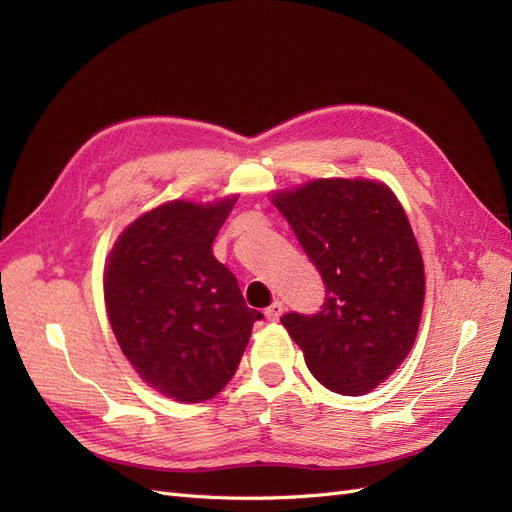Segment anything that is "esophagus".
Wrapping results in <instances>:
<instances>
[{
    "mask_svg": "<svg viewBox=\"0 0 512 512\" xmlns=\"http://www.w3.org/2000/svg\"><path fill=\"white\" fill-rule=\"evenodd\" d=\"M284 314V303L282 301H273L267 309H265V316L269 318V320H277Z\"/></svg>",
    "mask_w": 512,
    "mask_h": 512,
    "instance_id": "1",
    "label": "esophagus"
}]
</instances>
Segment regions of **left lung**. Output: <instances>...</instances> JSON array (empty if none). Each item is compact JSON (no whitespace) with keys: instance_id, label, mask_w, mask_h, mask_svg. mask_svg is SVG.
<instances>
[{"instance_id":"left-lung-1","label":"left lung","mask_w":512,"mask_h":512,"mask_svg":"<svg viewBox=\"0 0 512 512\" xmlns=\"http://www.w3.org/2000/svg\"><path fill=\"white\" fill-rule=\"evenodd\" d=\"M288 220L322 275L318 314H284L312 376L339 395H365L408 356L425 301L423 256L389 185L316 179L277 192Z\"/></svg>"}]
</instances>
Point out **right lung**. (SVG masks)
<instances>
[{"instance_id": "add662e5", "label": "right lung", "mask_w": 512, "mask_h": 512, "mask_svg": "<svg viewBox=\"0 0 512 512\" xmlns=\"http://www.w3.org/2000/svg\"><path fill=\"white\" fill-rule=\"evenodd\" d=\"M237 198L151 209L106 260L104 301L121 352L149 386L183 404L224 389L262 318L211 250Z\"/></svg>"}]
</instances>
